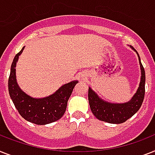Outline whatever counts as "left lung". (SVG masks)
<instances>
[{
    "label": "left lung",
    "mask_w": 155,
    "mask_h": 155,
    "mask_svg": "<svg viewBox=\"0 0 155 155\" xmlns=\"http://www.w3.org/2000/svg\"><path fill=\"white\" fill-rule=\"evenodd\" d=\"M130 48L137 52L136 50L132 46H130ZM138 56L142 74L141 81L139 89L130 101L125 104H110L99 98V96L89 87L88 100L91 110L98 119L109 123L119 124L127 121L139 110L145 95L146 75L145 70L140 61L139 54Z\"/></svg>",
    "instance_id": "obj_1"
}]
</instances>
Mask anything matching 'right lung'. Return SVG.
Returning <instances> with one entry per match:
<instances>
[{"label": "right lung", "mask_w": 155, "mask_h": 155, "mask_svg": "<svg viewBox=\"0 0 155 155\" xmlns=\"http://www.w3.org/2000/svg\"><path fill=\"white\" fill-rule=\"evenodd\" d=\"M21 49L15 56L11 66L8 78V92L19 114L30 123L45 125L57 121L64 115L69 97L78 81H71L64 84L50 96L42 99H34L25 94L19 87L16 80V64Z\"/></svg>", "instance_id": "obj_1"}]
</instances>
